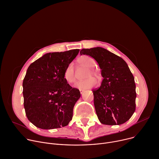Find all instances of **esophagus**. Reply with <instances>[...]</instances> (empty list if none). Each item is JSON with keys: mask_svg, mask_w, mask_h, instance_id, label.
I'll return each mask as SVG.
<instances>
[{"mask_svg": "<svg viewBox=\"0 0 159 159\" xmlns=\"http://www.w3.org/2000/svg\"><path fill=\"white\" fill-rule=\"evenodd\" d=\"M79 91H80V94H82L84 93V90H83V89H79Z\"/></svg>", "mask_w": 159, "mask_h": 159, "instance_id": "34e87169", "label": "esophagus"}]
</instances>
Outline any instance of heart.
<instances>
[{"instance_id":"b5f03b06","label":"heart","mask_w":159,"mask_h":159,"mask_svg":"<svg viewBox=\"0 0 159 159\" xmlns=\"http://www.w3.org/2000/svg\"><path fill=\"white\" fill-rule=\"evenodd\" d=\"M77 61L81 66L88 69V71L86 73L85 76V77L88 79L77 82L75 84V87L80 89H86L93 88L96 85V82L94 79L89 77H92L96 80L99 79L98 72L93 69L95 65V61L93 58L88 56H80ZM63 77L68 83H73L75 81V70H74L73 63L71 62L66 66L63 73Z\"/></svg>"}]
</instances>
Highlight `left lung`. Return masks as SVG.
I'll return each instance as SVG.
<instances>
[{
  "label": "left lung",
  "instance_id": "obj_1",
  "mask_svg": "<svg viewBox=\"0 0 159 159\" xmlns=\"http://www.w3.org/2000/svg\"><path fill=\"white\" fill-rule=\"evenodd\" d=\"M80 55L96 61L103 78L93 90L94 105L101 123L119 125L127 121L135 110V84L128 65L120 57L102 47L83 48Z\"/></svg>",
  "mask_w": 159,
  "mask_h": 159
}]
</instances>
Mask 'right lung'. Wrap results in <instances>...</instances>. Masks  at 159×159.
<instances>
[{
	"instance_id": "add662e5",
	"label": "right lung",
	"mask_w": 159,
	"mask_h": 159,
	"mask_svg": "<svg viewBox=\"0 0 159 159\" xmlns=\"http://www.w3.org/2000/svg\"><path fill=\"white\" fill-rule=\"evenodd\" d=\"M79 50L47 53L29 66L23 81L24 105L28 120L36 127L61 128L72 120L80 93L69 85L63 73Z\"/></svg>"
}]
</instances>
